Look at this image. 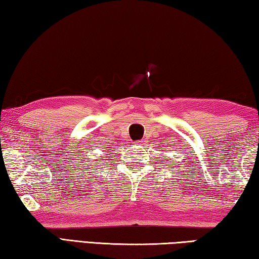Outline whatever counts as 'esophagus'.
I'll list each match as a JSON object with an SVG mask.
<instances>
[{
    "instance_id": "obj_1",
    "label": "esophagus",
    "mask_w": 259,
    "mask_h": 259,
    "mask_svg": "<svg viewBox=\"0 0 259 259\" xmlns=\"http://www.w3.org/2000/svg\"><path fill=\"white\" fill-rule=\"evenodd\" d=\"M134 146H136V147L142 146V142H139V140H137V142H135V143H134Z\"/></svg>"
}]
</instances>
